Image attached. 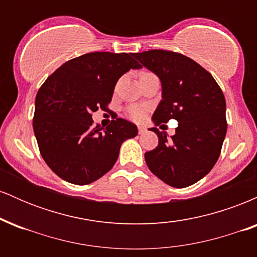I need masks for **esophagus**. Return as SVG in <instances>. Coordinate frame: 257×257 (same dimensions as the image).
Listing matches in <instances>:
<instances>
[{"label":"esophagus","mask_w":257,"mask_h":257,"mask_svg":"<svg viewBox=\"0 0 257 257\" xmlns=\"http://www.w3.org/2000/svg\"><path fill=\"white\" fill-rule=\"evenodd\" d=\"M138 132H139V134H144V133H146V128L145 126H138Z\"/></svg>","instance_id":"obj_1"}]
</instances>
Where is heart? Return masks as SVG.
<instances>
[{
	"instance_id": "b5f03b06",
	"label": "heart",
	"mask_w": 257,
	"mask_h": 257,
	"mask_svg": "<svg viewBox=\"0 0 257 257\" xmlns=\"http://www.w3.org/2000/svg\"><path fill=\"white\" fill-rule=\"evenodd\" d=\"M145 73H149V72H143L141 73V76L145 75ZM149 110L150 108L147 105L133 104V105H129L128 107L125 108V114L129 119L134 120V122H143V120L147 117Z\"/></svg>"
}]
</instances>
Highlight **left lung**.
<instances>
[{"mask_svg":"<svg viewBox=\"0 0 257 257\" xmlns=\"http://www.w3.org/2000/svg\"><path fill=\"white\" fill-rule=\"evenodd\" d=\"M162 82V101L153 113L156 125L178 120L175 135L167 139L157 128L158 146L145 153L147 167L176 188L196 184L213 169L227 132L226 100L210 72L180 53L151 49L135 53Z\"/></svg>","mask_w":257,"mask_h":257,"instance_id":"left-lung-1","label":"left lung"}]
</instances>
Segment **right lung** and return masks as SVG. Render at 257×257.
Returning a JSON list of instances; mask_svg holds the SVG:
<instances>
[{
	"label": "right lung",
	"instance_id": "1",
	"mask_svg": "<svg viewBox=\"0 0 257 257\" xmlns=\"http://www.w3.org/2000/svg\"><path fill=\"white\" fill-rule=\"evenodd\" d=\"M132 53L93 52L61 65L37 91L32 125L40 153L59 178L88 185L110 172L137 125L123 118L102 128L93 112L108 110L122 75L141 65Z\"/></svg>",
	"mask_w": 257,
	"mask_h": 257
}]
</instances>
